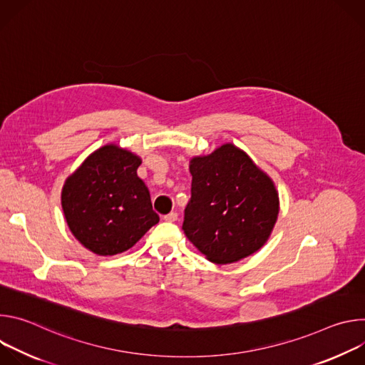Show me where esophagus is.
<instances>
[{
  "instance_id": "obj_1",
  "label": "esophagus",
  "mask_w": 365,
  "mask_h": 365,
  "mask_svg": "<svg viewBox=\"0 0 365 365\" xmlns=\"http://www.w3.org/2000/svg\"><path fill=\"white\" fill-rule=\"evenodd\" d=\"M163 220H165V221H168V222H175V221L178 220V214H176V212H170V214L165 215V217H163Z\"/></svg>"
}]
</instances>
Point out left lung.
<instances>
[{"instance_id": "8db88e82", "label": "left lung", "mask_w": 365, "mask_h": 365, "mask_svg": "<svg viewBox=\"0 0 365 365\" xmlns=\"http://www.w3.org/2000/svg\"><path fill=\"white\" fill-rule=\"evenodd\" d=\"M192 197L183 232L215 264L254 254L270 238L280 200L273 179L232 143L189 162Z\"/></svg>"}]
</instances>
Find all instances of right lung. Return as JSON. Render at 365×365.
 I'll return each mask as SVG.
<instances>
[{"label":"right lung","instance_id":"1","mask_svg":"<svg viewBox=\"0 0 365 365\" xmlns=\"http://www.w3.org/2000/svg\"><path fill=\"white\" fill-rule=\"evenodd\" d=\"M140 155L114 143L99 147L66 178L62 210L73 237L96 255L131 248L159 222L137 176Z\"/></svg>","mask_w":365,"mask_h":365}]
</instances>
